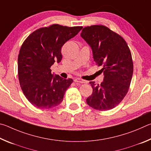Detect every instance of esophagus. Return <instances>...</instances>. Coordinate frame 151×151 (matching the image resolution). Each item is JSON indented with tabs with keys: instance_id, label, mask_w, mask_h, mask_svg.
<instances>
[{
	"instance_id": "obj_1",
	"label": "esophagus",
	"mask_w": 151,
	"mask_h": 151,
	"mask_svg": "<svg viewBox=\"0 0 151 151\" xmlns=\"http://www.w3.org/2000/svg\"><path fill=\"white\" fill-rule=\"evenodd\" d=\"M74 81H75V82H76V83H86V81L83 80V79H81L80 78H76Z\"/></svg>"
}]
</instances>
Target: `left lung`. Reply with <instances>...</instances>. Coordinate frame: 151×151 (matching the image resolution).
<instances>
[{
  "label": "left lung",
  "mask_w": 151,
  "mask_h": 151,
  "mask_svg": "<svg viewBox=\"0 0 151 151\" xmlns=\"http://www.w3.org/2000/svg\"><path fill=\"white\" fill-rule=\"evenodd\" d=\"M82 38L90 46L94 60L101 66L104 80L101 85L90 82L93 88L86 103L99 111L116 107L126 96L133 74V62L127 43L121 36L103 25L85 27Z\"/></svg>",
  "instance_id": "left-lung-1"
}]
</instances>
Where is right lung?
I'll use <instances>...</instances> for the list:
<instances>
[{"label": "right lung", "instance_id": "obj_1", "mask_svg": "<svg viewBox=\"0 0 151 151\" xmlns=\"http://www.w3.org/2000/svg\"><path fill=\"white\" fill-rule=\"evenodd\" d=\"M83 29L55 24L32 32L20 47L18 75L24 96L33 106L48 109L58 106L73 83L51 73L50 66L62 60L61 48Z\"/></svg>", "mask_w": 151, "mask_h": 151}]
</instances>
